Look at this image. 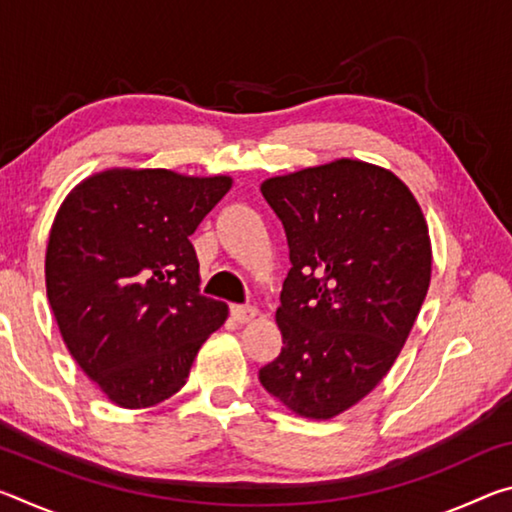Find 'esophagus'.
Instances as JSON below:
<instances>
[{
    "label": "esophagus",
    "instance_id": "34e87169",
    "mask_svg": "<svg viewBox=\"0 0 512 512\" xmlns=\"http://www.w3.org/2000/svg\"><path fill=\"white\" fill-rule=\"evenodd\" d=\"M230 314H232V318L237 320V323H250V320L257 316V309L250 307V305H232Z\"/></svg>",
    "mask_w": 512,
    "mask_h": 512
}]
</instances>
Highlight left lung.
I'll return each mask as SVG.
<instances>
[{"label":"left lung","mask_w":512,"mask_h":512,"mask_svg":"<svg viewBox=\"0 0 512 512\" xmlns=\"http://www.w3.org/2000/svg\"><path fill=\"white\" fill-rule=\"evenodd\" d=\"M291 268L275 311L284 348L259 381L296 415L329 420L375 388L402 352L431 280L418 201L393 171L341 158L275 176Z\"/></svg>","instance_id":"1"}]
</instances>
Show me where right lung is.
Listing matches in <instances>:
<instances>
[{
    "instance_id": "right-lung-1",
    "label": "right lung",
    "mask_w": 512,
    "mask_h": 512,
    "mask_svg": "<svg viewBox=\"0 0 512 512\" xmlns=\"http://www.w3.org/2000/svg\"><path fill=\"white\" fill-rule=\"evenodd\" d=\"M230 176L106 169L76 185L51 225L47 298L69 354L121 409L185 386L228 305L198 291L194 235Z\"/></svg>"
}]
</instances>
